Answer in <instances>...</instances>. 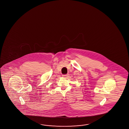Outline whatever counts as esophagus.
<instances>
[{"label": "esophagus", "mask_w": 129, "mask_h": 129, "mask_svg": "<svg viewBox=\"0 0 129 129\" xmlns=\"http://www.w3.org/2000/svg\"><path fill=\"white\" fill-rule=\"evenodd\" d=\"M67 76H68V75H67V74L63 75V77H67Z\"/></svg>", "instance_id": "1"}]
</instances>
